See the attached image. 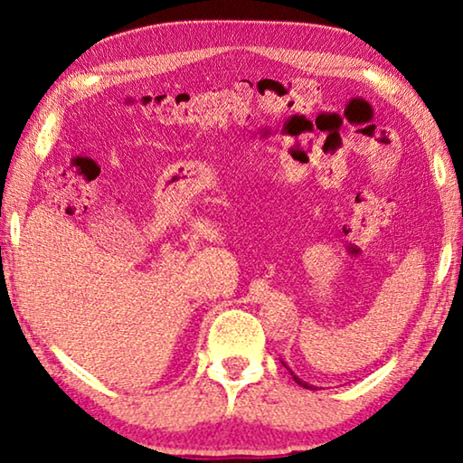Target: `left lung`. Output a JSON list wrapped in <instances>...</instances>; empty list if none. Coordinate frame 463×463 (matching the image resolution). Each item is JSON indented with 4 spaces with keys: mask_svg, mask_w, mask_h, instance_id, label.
I'll return each instance as SVG.
<instances>
[{
    "mask_svg": "<svg viewBox=\"0 0 463 463\" xmlns=\"http://www.w3.org/2000/svg\"><path fill=\"white\" fill-rule=\"evenodd\" d=\"M289 373H292V372H289ZM292 375H294V373H292ZM294 380H296V383H300V386H302V388H312V386H308V383H307V382H302L300 378H296V375H294Z\"/></svg>",
    "mask_w": 463,
    "mask_h": 463,
    "instance_id": "left-lung-1",
    "label": "left lung"
}]
</instances>
